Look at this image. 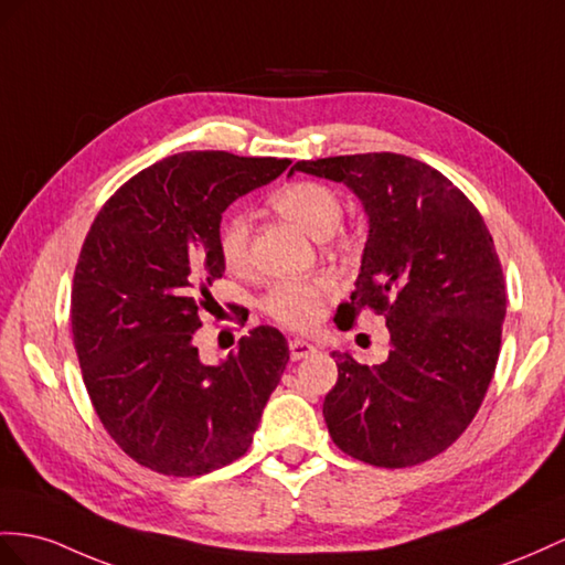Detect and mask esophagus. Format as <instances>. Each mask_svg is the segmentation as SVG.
Returning a JSON list of instances; mask_svg holds the SVG:
<instances>
[{
	"mask_svg": "<svg viewBox=\"0 0 565 565\" xmlns=\"http://www.w3.org/2000/svg\"><path fill=\"white\" fill-rule=\"evenodd\" d=\"M288 351H291V360H302V358H308L310 353H315V345L308 343V341L294 339V341H288Z\"/></svg>",
	"mask_w": 565,
	"mask_h": 565,
	"instance_id": "34e87169",
	"label": "esophagus"
}]
</instances>
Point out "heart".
Listing matches in <instances>:
<instances>
[{
	"mask_svg": "<svg viewBox=\"0 0 565 565\" xmlns=\"http://www.w3.org/2000/svg\"><path fill=\"white\" fill-rule=\"evenodd\" d=\"M271 205L296 222L312 238L334 234L343 220V200L334 185L322 181H294L271 195ZM250 224L243 212L226 214L216 234L222 263L228 269H241L248 263ZM334 291V281L327 277L277 281L263 298V310L274 322L308 331L322 317L324 300Z\"/></svg>",
	"mask_w": 565,
	"mask_h": 565,
	"instance_id": "heart-1",
	"label": "heart"
}]
</instances>
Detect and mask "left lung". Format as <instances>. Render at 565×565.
Wrapping results in <instances>:
<instances>
[{"mask_svg":"<svg viewBox=\"0 0 565 565\" xmlns=\"http://www.w3.org/2000/svg\"><path fill=\"white\" fill-rule=\"evenodd\" d=\"M363 200L370 236L351 300L334 322L384 315L392 349L380 365L334 353L324 398L331 439L377 468L439 456L480 411L501 351L505 284L482 214L441 171L396 152L298 162Z\"/></svg>","mask_w":565,"mask_h":565,"instance_id":"1","label":"left lung"}]
</instances>
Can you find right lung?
<instances>
[{
  "mask_svg": "<svg viewBox=\"0 0 565 565\" xmlns=\"http://www.w3.org/2000/svg\"><path fill=\"white\" fill-rule=\"evenodd\" d=\"M291 164L222 150L181 152L138 171L85 236L71 331L93 408L126 456L198 477L248 451L288 363L279 329L257 327L220 365L193 343L222 279V212Z\"/></svg>",
  "mask_w": 565,
  "mask_h": 565,
  "instance_id": "add662e5",
  "label": "right lung"
}]
</instances>
